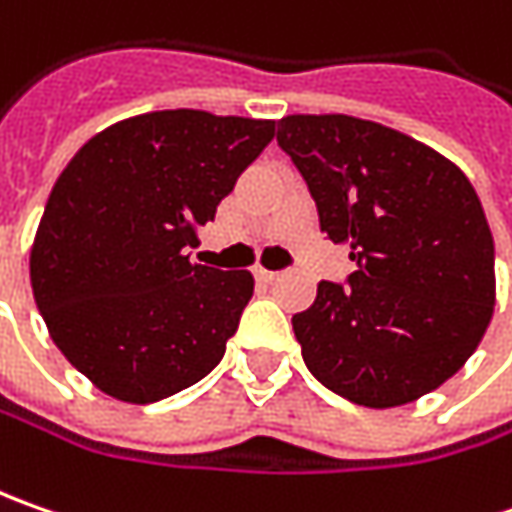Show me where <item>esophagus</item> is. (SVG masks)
<instances>
[{
	"label": "esophagus",
	"instance_id": "1",
	"mask_svg": "<svg viewBox=\"0 0 512 512\" xmlns=\"http://www.w3.org/2000/svg\"><path fill=\"white\" fill-rule=\"evenodd\" d=\"M256 279H259V282H265V285H270V282H276V279H279V273L265 270V267H256Z\"/></svg>",
	"mask_w": 512,
	"mask_h": 512
}]
</instances>
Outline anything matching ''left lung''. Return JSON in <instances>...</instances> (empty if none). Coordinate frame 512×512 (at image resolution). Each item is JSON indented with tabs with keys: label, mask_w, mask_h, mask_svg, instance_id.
Wrapping results in <instances>:
<instances>
[{
	"label": "left lung",
	"mask_w": 512,
	"mask_h": 512,
	"mask_svg": "<svg viewBox=\"0 0 512 512\" xmlns=\"http://www.w3.org/2000/svg\"><path fill=\"white\" fill-rule=\"evenodd\" d=\"M276 142L350 245L347 285L319 282L293 316L307 370L362 407H399L473 356L496 305L493 233L470 179L442 153L344 113L279 119Z\"/></svg>",
	"instance_id": "8db88e82"
}]
</instances>
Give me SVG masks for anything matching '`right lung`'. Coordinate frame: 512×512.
Listing matches in <instances>:
<instances>
[{"label": "right lung", "mask_w": 512, "mask_h": 512, "mask_svg": "<svg viewBox=\"0 0 512 512\" xmlns=\"http://www.w3.org/2000/svg\"><path fill=\"white\" fill-rule=\"evenodd\" d=\"M270 139V119L153 110L96 133L59 173L30 287L50 339L102 393L159 402L222 362L253 276L185 247Z\"/></svg>", "instance_id": "1"}]
</instances>
